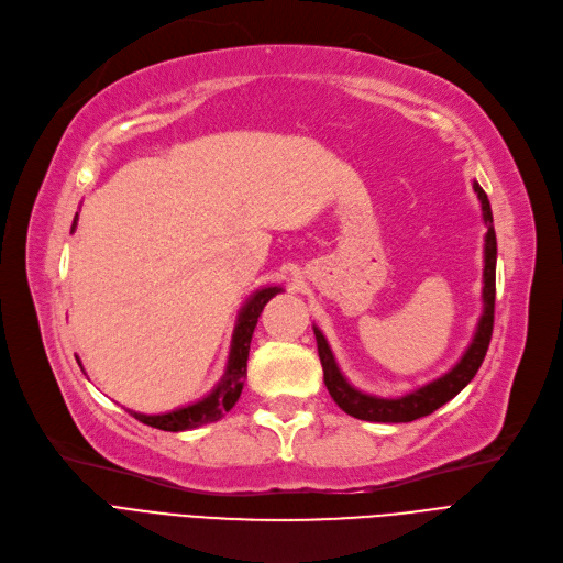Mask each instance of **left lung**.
Returning <instances> with one entry per match:
<instances>
[{
  "mask_svg": "<svg viewBox=\"0 0 563 563\" xmlns=\"http://www.w3.org/2000/svg\"><path fill=\"white\" fill-rule=\"evenodd\" d=\"M474 192L481 200L483 209V221L487 228L485 234V266H483V314L478 320L476 333L470 342L467 352L462 354V358L453 365V368L442 375L439 379L411 390V394L402 398H377L361 394L358 388H354L345 377H342L338 363L333 358V352L329 347L327 338L322 331L312 327L314 338H317V352H320L322 361V371H324V384L329 388L331 398L335 405L347 411L350 417L361 419V421H375V423H409L417 421L421 417H428L434 409L446 405L453 400L460 390L467 386L474 375L478 373L481 363L485 358L487 345H490L493 338V324H495V274H497V234L493 228V209L490 200H487L485 190L474 181Z\"/></svg>",
  "mask_w": 563,
  "mask_h": 563,
  "instance_id": "obj_1",
  "label": "left lung"
}]
</instances>
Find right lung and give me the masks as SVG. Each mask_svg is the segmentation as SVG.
<instances>
[{"mask_svg":"<svg viewBox=\"0 0 563 563\" xmlns=\"http://www.w3.org/2000/svg\"><path fill=\"white\" fill-rule=\"evenodd\" d=\"M76 223H78V213H76V221H73V228H76ZM280 291H283V287H262L246 303H243V308L239 310V317H236L234 333H232L225 375L221 382H218V386L211 390L209 396H205L202 400L192 402L188 407H179V409L167 411V413H137V411L129 409L133 417L137 421H142L144 426H152V428L167 430V432L192 430V428H200L205 423H213L218 419H223L225 411H230L241 396L243 377H246L249 352H251V338L257 327V317L262 314L264 306L276 295H280Z\"/></svg>","mask_w":563,"mask_h":563,"instance_id":"1","label":"right lung"}]
</instances>
